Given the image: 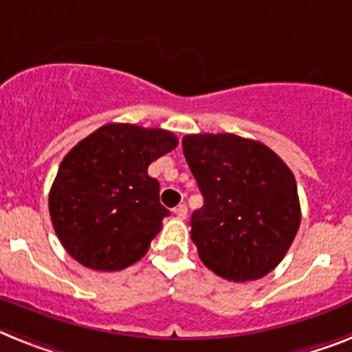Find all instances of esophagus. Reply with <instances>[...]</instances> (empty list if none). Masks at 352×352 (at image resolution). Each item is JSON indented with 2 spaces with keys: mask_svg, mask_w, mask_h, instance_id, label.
Masks as SVG:
<instances>
[{
  "mask_svg": "<svg viewBox=\"0 0 352 352\" xmlns=\"http://www.w3.org/2000/svg\"><path fill=\"white\" fill-rule=\"evenodd\" d=\"M174 214L178 219H185L187 217V205H178V207L174 208Z\"/></svg>",
  "mask_w": 352,
  "mask_h": 352,
  "instance_id": "obj_1",
  "label": "esophagus"
}]
</instances>
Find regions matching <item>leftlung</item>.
<instances>
[{
	"mask_svg": "<svg viewBox=\"0 0 352 352\" xmlns=\"http://www.w3.org/2000/svg\"><path fill=\"white\" fill-rule=\"evenodd\" d=\"M182 144L205 199L190 217L199 259L234 283L268 275L300 226L289 167L261 142L230 133L187 135Z\"/></svg>",
	"mask_w": 352,
	"mask_h": 352,
	"instance_id": "8db88e82",
	"label": "left lung"
}]
</instances>
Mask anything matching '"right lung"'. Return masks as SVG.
Masks as SVG:
<instances>
[{
  "mask_svg": "<svg viewBox=\"0 0 352 352\" xmlns=\"http://www.w3.org/2000/svg\"><path fill=\"white\" fill-rule=\"evenodd\" d=\"M176 145L170 131L106 124L65 156L48 208L60 245L77 263L118 272L147 254L169 216L147 167Z\"/></svg>",
  "mask_w": 352,
  "mask_h": 352,
  "instance_id": "obj_1",
  "label": "right lung"
}]
</instances>
